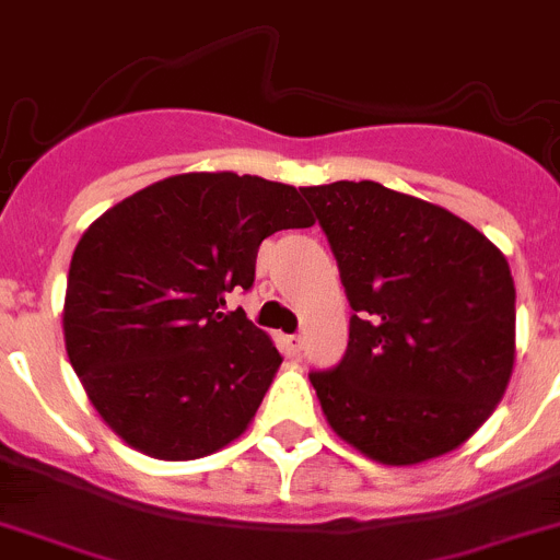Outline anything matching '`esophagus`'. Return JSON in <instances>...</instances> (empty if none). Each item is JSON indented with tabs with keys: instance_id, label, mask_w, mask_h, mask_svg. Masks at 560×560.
I'll return each instance as SVG.
<instances>
[{
	"instance_id": "34e87169",
	"label": "esophagus",
	"mask_w": 560,
	"mask_h": 560,
	"mask_svg": "<svg viewBox=\"0 0 560 560\" xmlns=\"http://www.w3.org/2000/svg\"><path fill=\"white\" fill-rule=\"evenodd\" d=\"M287 348H290L292 357H298V353H301V348H304V339H301V334H292V337H287Z\"/></svg>"
}]
</instances>
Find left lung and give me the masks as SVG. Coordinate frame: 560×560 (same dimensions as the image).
I'll return each mask as SVG.
<instances>
[{
	"instance_id": "obj_1",
	"label": "left lung",
	"mask_w": 560,
	"mask_h": 560,
	"mask_svg": "<svg viewBox=\"0 0 560 560\" xmlns=\"http://www.w3.org/2000/svg\"><path fill=\"white\" fill-rule=\"evenodd\" d=\"M301 192L353 310L342 362L310 373L328 425L392 467L456 451L489 420L514 370L505 256L447 209L378 182Z\"/></svg>"
}]
</instances>
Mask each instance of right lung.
<instances>
[{
    "label": "right lung",
    "mask_w": 560,
    "mask_h": 560,
    "mask_svg": "<svg viewBox=\"0 0 560 560\" xmlns=\"http://www.w3.org/2000/svg\"><path fill=\"white\" fill-rule=\"evenodd\" d=\"M315 223L295 187L179 174L107 209L77 243L62 331L102 420L165 462L221 451L254 420L281 353L226 295L250 290L256 250Z\"/></svg>",
    "instance_id": "right-lung-1"
}]
</instances>
